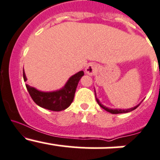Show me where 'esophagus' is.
<instances>
[{"label":"esophagus","instance_id":"34e87169","mask_svg":"<svg viewBox=\"0 0 160 160\" xmlns=\"http://www.w3.org/2000/svg\"><path fill=\"white\" fill-rule=\"evenodd\" d=\"M96 65L95 64H88V66L86 67V68H85V72H86V74H88V75H93V74L96 72Z\"/></svg>","mask_w":160,"mask_h":160}]
</instances>
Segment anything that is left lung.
Instances as JSON below:
<instances>
[{
  "instance_id": "obj_1",
  "label": "left lung",
  "mask_w": 160,
  "mask_h": 160,
  "mask_svg": "<svg viewBox=\"0 0 160 160\" xmlns=\"http://www.w3.org/2000/svg\"><path fill=\"white\" fill-rule=\"evenodd\" d=\"M95 96H96V93H95ZM96 101H97L98 104H99V105L100 106V107H102V109H104V110H107V112H109V113H113V114H118V113H128V112H131V111H132V110H135V109L137 108V107H138V106H139V105H138V106H136V107H133V108L128 109V110H121H121H118V109H116V110H113V109H109V108H107V107H104L103 105H102V104H101L100 102H99V99H98L97 98H96Z\"/></svg>"
}]
</instances>
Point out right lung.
Listing matches in <instances>:
<instances>
[{
  "instance_id": "add662e5",
  "label": "right lung",
  "mask_w": 160,
  "mask_h": 160,
  "mask_svg": "<svg viewBox=\"0 0 160 160\" xmlns=\"http://www.w3.org/2000/svg\"><path fill=\"white\" fill-rule=\"evenodd\" d=\"M83 75V71L78 72L69 78L65 86L62 89L56 92H44L38 91L28 84H26V86L32 100L38 106L52 111H61L67 109L71 105L75 97V93L78 82ZM23 78L25 82L27 80L24 69Z\"/></svg>"
}]
</instances>
